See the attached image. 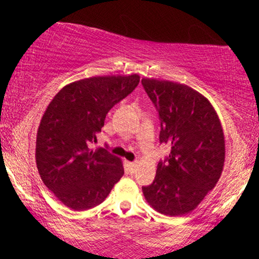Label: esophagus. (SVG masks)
Instances as JSON below:
<instances>
[{"label": "esophagus", "instance_id": "1", "mask_svg": "<svg viewBox=\"0 0 259 259\" xmlns=\"http://www.w3.org/2000/svg\"><path fill=\"white\" fill-rule=\"evenodd\" d=\"M136 165H138V163H136V162H129L130 169H135Z\"/></svg>", "mask_w": 259, "mask_h": 259}]
</instances>
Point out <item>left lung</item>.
I'll return each instance as SVG.
<instances>
[{"instance_id":"left-lung-1","label":"left lung","mask_w":259,"mask_h":259,"mask_svg":"<svg viewBox=\"0 0 259 259\" xmlns=\"http://www.w3.org/2000/svg\"><path fill=\"white\" fill-rule=\"evenodd\" d=\"M141 82L158 111L159 141L170 146L169 157L157 165L153 183L142 187V192L162 214H187L214 189L222 175V123L209 101L190 86L150 78Z\"/></svg>"}]
</instances>
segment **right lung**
I'll return each mask as SVG.
<instances>
[{
  "label": "right lung",
  "mask_w": 259,
  "mask_h": 259,
  "mask_svg": "<svg viewBox=\"0 0 259 259\" xmlns=\"http://www.w3.org/2000/svg\"><path fill=\"white\" fill-rule=\"evenodd\" d=\"M140 76H92L65 85L47 106L36 136L44 184L64 206L86 210L102 203L124 174L121 159L92 148L107 113L139 85Z\"/></svg>",
  "instance_id": "1"
}]
</instances>
